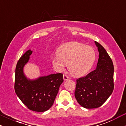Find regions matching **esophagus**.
I'll return each instance as SVG.
<instances>
[{
	"mask_svg": "<svg viewBox=\"0 0 126 126\" xmlns=\"http://www.w3.org/2000/svg\"><path fill=\"white\" fill-rule=\"evenodd\" d=\"M63 79H64V80H68V79H69V77H68L67 75H63Z\"/></svg>",
	"mask_w": 126,
	"mask_h": 126,
	"instance_id": "1",
	"label": "esophagus"
}]
</instances>
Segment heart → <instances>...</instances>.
Instances as JSON below:
<instances>
[{
  "mask_svg": "<svg viewBox=\"0 0 126 126\" xmlns=\"http://www.w3.org/2000/svg\"><path fill=\"white\" fill-rule=\"evenodd\" d=\"M59 55L52 56L51 63L59 72L64 70L68 65L70 73L75 76L86 74L92 67L95 59L94 48L77 42H72L63 46Z\"/></svg>",
  "mask_w": 126,
  "mask_h": 126,
  "instance_id": "heart-1",
  "label": "heart"
}]
</instances>
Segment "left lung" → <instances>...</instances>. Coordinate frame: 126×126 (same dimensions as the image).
<instances>
[{
	"label": "left lung",
	"instance_id": "obj_1",
	"mask_svg": "<svg viewBox=\"0 0 126 126\" xmlns=\"http://www.w3.org/2000/svg\"><path fill=\"white\" fill-rule=\"evenodd\" d=\"M99 52L96 68L86 76L76 80L75 96L78 102L85 108L101 107L114 89V66L105 49L95 41Z\"/></svg>",
	"mask_w": 126,
	"mask_h": 126
}]
</instances>
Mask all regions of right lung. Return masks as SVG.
<instances>
[{
	"label": "right lung",
	"instance_id": "add662e5",
	"mask_svg": "<svg viewBox=\"0 0 126 126\" xmlns=\"http://www.w3.org/2000/svg\"><path fill=\"white\" fill-rule=\"evenodd\" d=\"M32 53L31 50H28L18 60L15 69L14 88L16 94L28 109L44 112L51 108L54 103L63 82V74H51L34 80L28 79L24 73V67Z\"/></svg>",
	"mask_w": 126,
	"mask_h": 126
}]
</instances>
